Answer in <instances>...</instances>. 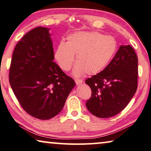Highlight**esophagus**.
Wrapping results in <instances>:
<instances>
[{
  "label": "esophagus",
  "mask_w": 151,
  "mask_h": 151,
  "mask_svg": "<svg viewBox=\"0 0 151 151\" xmlns=\"http://www.w3.org/2000/svg\"><path fill=\"white\" fill-rule=\"evenodd\" d=\"M75 83H76V84L77 85L81 84V83H83V81H82L81 79H77V78H75Z\"/></svg>",
  "instance_id": "esophagus-1"
}]
</instances>
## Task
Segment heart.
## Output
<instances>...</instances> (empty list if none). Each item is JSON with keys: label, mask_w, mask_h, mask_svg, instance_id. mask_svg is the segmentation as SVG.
<instances>
[{"label": "heart", "mask_w": 151, "mask_h": 151, "mask_svg": "<svg viewBox=\"0 0 151 151\" xmlns=\"http://www.w3.org/2000/svg\"><path fill=\"white\" fill-rule=\"evenodd\" d=\"M117 49L114 37L92 32H78L68 35L66 42L60 41L54 52V58L60 68L70 70L75 60L77 64L73 73L75 76L96 75L104 69Z\"/></svg>", "instance_id": "1"}]
</instances>
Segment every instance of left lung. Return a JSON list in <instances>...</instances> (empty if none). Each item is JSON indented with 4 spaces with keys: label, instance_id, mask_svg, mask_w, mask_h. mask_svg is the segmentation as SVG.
Segmentation results:
<instances>
[{
    "label": "left lung",
    "instance_id": "left-lung-1",
    "mask_svg": "<svg viewBox=\"0 0 151 151\" xmlns=\"http://www.w3.org/2000/svg\"><path fill=\"white\" fill-rule=\"evenodd\" d=\"M138 57L129 45H121L100 73L87 78L91 89L86 106L99 118H109L125 109L138 88Z\"/></svg>",
    "mask_w": 151,
    "mask_h": 151
}]
</instances>
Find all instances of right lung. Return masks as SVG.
I'll list each match as a JSON object with an SVG mask.
<instances>
[{"label": "right lung", "mask_w": 151, "mask_h": 151, "mask_svg": "<svg viewBox=\"0 0 151 151\" xmlns=\"http://www.w3.org/2000/svg\"><path fill=\"white\" fill-rule=\"evenodd\" d=\"M49 29L37 27L26 34L13 53L9 79L15 97L27 113L47 120L59 114L75 86L54 62Z\"/></svg>", "instance_id": "1"}]
</instances>
